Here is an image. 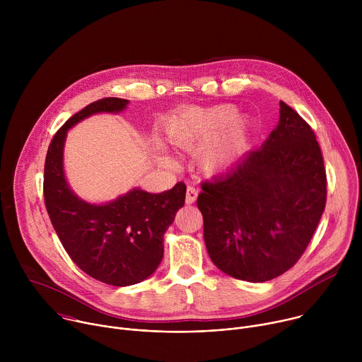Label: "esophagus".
<instances>
[{
    "label": "esophagus",
    "mask_w": 362,
    "mask_h": 362,
    "mask_svg": "<svg viewBox=\"0 0 362 362\" xmlns=\"http://www.w3.org/2000/svg\"><path fill=\"white\" fill-rule=\"evenodd\" d=\"M196 199H197V190H196V187L187 186V190H186V203H187V204H192V203L196 202Z\"/></svg>",
    "instance_id": "34e87169"
}]
</instances>
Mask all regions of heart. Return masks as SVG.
Here are the masks:
<instances>
[{
	"label": "heart",
	"instance_id": "obj_1",
	"mask_svg": "<svg viewBox=\"0 0 362 362\" xmlns=\"http://www.w3.org/2000/svg\"><path fill=\"white\" fill-rule=\"evenodd\" d=\"M236 113L233 105L186 107L169 119L166 134L172 144L189 151L209 141L197 154L199 163L208 173L223 172L240 159L252 133L249 117ZM158 150L162 151L159 146ZM160 154L165 165H173L170 158Z\"/></svg>",
	"mask_w": 362,
	"mask_h": 362
}]
</instances>
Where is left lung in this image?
<instances>
[{
    "label": "left lung",
    "instance_id": "left-lung-1",
    "mask_svg": "<svg viewBox=\"0 0 362 362\" xmlns=\"http://www.w3.org/2000/svg\"><path fill=\"white\" fill-rule=\"evenodd\" d=\"M279 123L265 143L226 175L203 182L197 208L212 262L226 275L271 281L291 269L320 223L327 173L315 133L279 103Z\"/></svg>",
    "mask_w": 362,
    "mask_h": 362
}]
</instances>
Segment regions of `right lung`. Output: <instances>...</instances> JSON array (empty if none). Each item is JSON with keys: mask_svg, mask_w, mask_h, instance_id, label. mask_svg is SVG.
Returning <instances> with one entry per match:
<instances>
[{"mask_svg": "<svg viewBox=\"0 0 362 362\" xmlns=\"http://www.w3.org/2000/svg\"><path fill=\"white\" fill-rule=\"evenodd\" d=\"M129 100L100 98L70 117L51 140L44 165V202L54 230L73 262L113 286L141 282L163 257V235L185 204L186 185L162 193L132 189L116 200L93 204L69 187L63 169L67 130L95 113H119Z\"/></svg>", "mask_w": 362, "mask_h": 362, "instance_id": "add662e5", "label": "right lung"}]
</instances>
